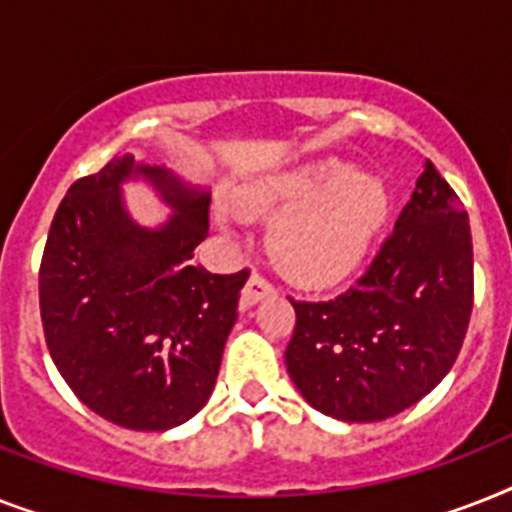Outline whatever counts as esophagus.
Returning a JSON list of instances; mask_svg holds the SVG:
<instances>
[{
    "label": "esophagus",
    "instance_id": "obj_1",
    "mask_svg": "<svg viewBox=\"0 0 512 512\" xmlns=\"http://www.w3.org/2000/svg\"><path fill=\"white\" fill-rule=\"evenodd\" d=\"M269 295H274V287L269 285L261 274H251V280L246 282L243 293H240V308L246 311V308L256 306L259 301L269 298Z\"/></svg>",
    "mask_w": 512,
    "mask_h": 512
}]
</instances>
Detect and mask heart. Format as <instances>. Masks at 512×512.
I'll list each match as a JSON object with an SVG mask.
<instances>
[{
	"instance_id": "heart-1",
	"label": "heart",
	"mask_w": 512,
	"mask_h": 512,
	"mask_svg": "<svg viewBox=\"0 0 512 512\" xmlns=\"http://www.w3.org/2000/svg\"><path fill=\"white\" fill-rule=\"evenodd\" d=\"M240 209L274 217V259L306 285H332L353 274L390 222L392 193L382 177L345 159L266 172L238 190ZM214 217L235 230L240 214L219 204Z\"/></svg>"
}]
</instances>
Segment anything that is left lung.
Here are the masks:
<instances>
[{
    "mask_svg": "<svg viewBox=\"0 0 512 512\" xmlns=\"http://www.w3.org/2000/svg\"><path fill=\"white\" fill-rule=\"evenodd\" d=\"M293 308L287 374L324 416L384 421L445 379L474 308V246L466 209L432 162L356 287Z\"/></svg>",
    "mask_w": 512,
    "mask_h": 512,
    "instance_id": "8db88e82",
    "label": "left lung"
}]
</instances>
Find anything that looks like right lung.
<instances>
[{
	"mask_svg": "<svg viewBox=\"0 0 512 512\" xmlns=\"http://www.w3.org/2000/svg\"><path fill=\"white\" fill-rule=\"evenodd\" d=\"M149 184L173 211L141 226L124 185ZM209 190L117 154L62 198L46 238L38 301L54 366L101 418L167 432L206 405L248 272L193 264L209 235Z\"/></svg>",
	"mask_w": 512,
	"mask_h": 512,
	"instance_id": "right-lung-1",
	"label": "right lung"
}]
</instances>
